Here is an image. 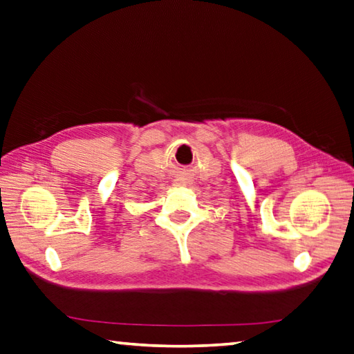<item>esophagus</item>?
Listing matches in <instances>:
<instances>
[{
    "label": "esophagus",
    "instance_id": "esophagus-1",
    "mask_svg": "<svg viewBox=\"0 0 354 354\" xmlns=\"http://www.w3.org/2000/svg\"><path fill=\"white\" fill-rule=\"evenodd\" d=\"M190 181L187 178H178L175 179V185H178V187H185V185H189Z\"/></svg>",
    "mask_w": 354,
    "mask_h": 354
}]
</instances>
